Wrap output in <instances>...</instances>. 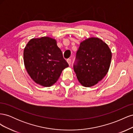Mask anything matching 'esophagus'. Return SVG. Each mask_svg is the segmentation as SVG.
<instances>
[{"label": "esophagus", "instance_id": "obj_1", "mask_svg": "<svg viewBox=\"0 0 133 133\" xmlns=\"http://www.w3.org/2000/svg\"><path fill=\"white\" fill-rule=\"evenodd\" d=\"M66 61H67V62L68 63V64H69V65H70V64H71V59H68L67 60H66Z\"/></svg>", "mask_w": 133, "mask_h": 133}]
</instances>
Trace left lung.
<instances>
[{"label": "left lung", "mask_w": 133, "mask_h": 133, "mask_svg": "<svg viewBox=\"0 0 133 133\" xmlns=\"http://www.w3.org/2000/svg\"><path fill=\"white\" fill-rule=\"evenodd\" d=\"M111 56L109 48L101 39L91 38L82 42L73 64L79 82L90 87L102 80L109 69Z\"/></svg>", "instance_id": "obj_1"}]
</instances>
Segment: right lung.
<instances>
[{
    "label": "right lung",
    "instance_id": "add662e5",
    "mask_svg": "<svg viewBox=\"0 0 133 133\" xmlns=\"http://www.w3.org/2000/svg\"><path fill=\"white\" fill-rule=\"evenodd\" d=\"M24 63L31 78L39 85L50 87L57 81L63 70L69 66L55 39H32L24 50Z\"/></svg>",
    "mask_w": 133,
    "mask_h": 133
}]
</instances>
